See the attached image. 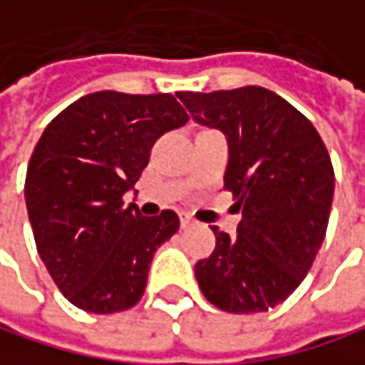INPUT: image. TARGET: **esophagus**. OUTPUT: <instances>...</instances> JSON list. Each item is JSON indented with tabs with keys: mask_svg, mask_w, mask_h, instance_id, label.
<instances>
[{
	"mask_svg": "<svg viewBox=\"0 0 365 365\" xmlns=\"http://www.w3.org/2000/svg\"><path fill=\"white\" fill-rule=\"evenodd\" d=\"M192 225H195V220H192V218H188V216L181 218V229H188V227H192Z\"/></svg>",
	"mask_w": 365,
	"mask_h": 365,
	"instance_id": "34e87169",
	"label": "esophagus"
}]
</instances>
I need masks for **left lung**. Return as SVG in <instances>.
I'll list each match as a JSON object with an SVG mask.
<instances>
[{"label":"left lung","mask_w":365,"mask_h":365,"mask_svg":"<svg viewBox=\"0 0 365 365\" xmlns=\"http://www.w3.org/2000/svg\"><path fill=\"white\" fill-rule=\"evenodd\" d=\"M177 98L197 123L225 132V188L242 212L235 237L212 229L216 250L195 267L199 287L225 312H265L302 284L325 240L334 199L327 147L306 115L265 87Z\"/></svg>","instance_id":"1"}]
</instances>
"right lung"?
Wrapping results in <instances>:
<instances>
[{
	"instance_id": "obj_1",
	"label": "right lung",
	"mask_w": 365,
	"mask_h": 365,
	"mask_svg": "<svg viewBox=\"0 0 365 365\" xmlns=\"http://www.w3.org/2000/svg\"><path fill=\"white\" fill-rule=\"evenodd\" d=\"M188 115L170 93L96 91L63 108L42 132L25 177L38 255L63 297L85 312L138 304L158 246L179 229L175 212L145 218L123 195L153 143Z\"/></svg>"
}]
</instances>
